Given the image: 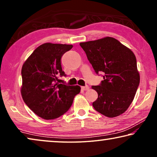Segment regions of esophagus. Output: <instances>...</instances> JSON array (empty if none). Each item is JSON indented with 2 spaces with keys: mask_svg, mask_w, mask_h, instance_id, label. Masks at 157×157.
I'll list each match as a JSON object with an SVG mask.
<instances>
[{
  "mask_svg": "<svg viewBox=\"0 0 157 157\" xmlns=\"http://www.w3.org/2000/svg\"><path fill=\"white\" fill-rule=\"evenodd\" d=\"M81 89H82V90H83V91H88V90L89 89V86H81Z\"/></svg>",
  "mask_w": 157,
  "mask_h": 157,
  "instance_id": "1",
  "label": "esophagus"
}]
</instances>
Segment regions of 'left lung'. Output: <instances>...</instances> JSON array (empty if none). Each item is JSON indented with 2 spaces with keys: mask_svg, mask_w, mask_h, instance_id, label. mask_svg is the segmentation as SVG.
<instances>
[{
  "mask_svg": "<svg viewBox=\"0 0 157 157\" xmlns=\"http://www.w3.org/2000/svg\"><path fill=\"white\" fill-rule=\"evenodd\" d=\"M80 46L96 74H104L101 84L92 86L98 93L94 108L109 118L122 114L134 100L140 81L134 53L111 37L80 43Z\"/></svg>",
  "mask_w": 157,
  "mask_h": 157,
  "instance_id": "obj_1",
  "label": "left lung"
}]
</instances>
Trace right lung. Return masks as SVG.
Returning <instances> with one entry per match:
<instances>
[{
  "instance_id": "obj_1",
  "label": "right lung",
  "mask_w": 157,
  "mask_h": 157,
  "mask_svg": "<svg viewBox=\"0 0 157 157\" xmlns=\"http://www.w3.org/2000/svg\"><path fill=\"white\" fill-rule=\"evenodd\" d=\"M72 45L46 43L36 48L21 69V93L25 104L42 119H54L71 106L79 86L59 83L58 76H66L61 59Z\"/></svg>"
}]
</instances>
